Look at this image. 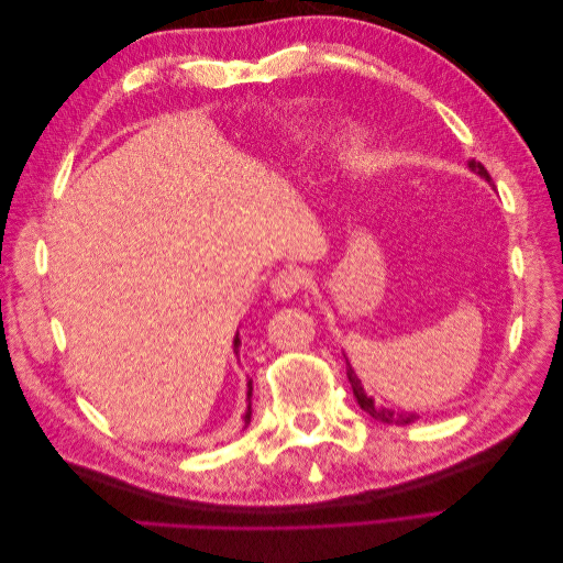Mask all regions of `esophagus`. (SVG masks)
Segmentation results:
<instances>
[{
  "mask_svg": "<svg viewBox=\"0 0 563 563\" xmlns=\"http://www.w3.org/2000/svg\"><path fill=\"white\" fill-rule=\"evenodd\" d=\"M302 284H305V277L300 275V272H294V269L279 272V275L272 279V296L282 298V300L294 298L296 294H300Z\"/></svg>",
  "mask_w": 563,
  "mask_h": 563,
  "instance_id": "34e87169",
  "label": "esophagus"
}]
</instances>
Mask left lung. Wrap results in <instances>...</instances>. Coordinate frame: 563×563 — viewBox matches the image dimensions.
Masks as SVG:
<instances>
[{"label":"left lung","mask_w":563,"mask_h":563,"mask_svg":"<svg viewBox=\"0 0 563 563\" xmlns=\"http://www.w3.org/2000/svg\"><path fill=\"white\" fill-rule=\"evenodd\" d=\"M467 166H470V172H472V174L482 176L484 180H488V183H490V176H488L486 168L482 166V162L470 159V162H467ZM345 360H347V356H345ZM347 380H350V385H352V391H354V397H356V404H360V406H362V411H366L371 418H376V420L387 422V424H411V422H416V420H418V416H416V413H399V411L395 413V411H391V408L376 406V401H373V397H368V395H366V389H364L362 380L356 378V373H354V368H352V364H350V362H347Z\"/></svg>","instance_id":"left-lung-1"}]
</instances>
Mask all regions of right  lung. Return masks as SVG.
Returning <instances> with one entry per match:
<instances>
[{
  "mask_svg": "<svg viewBox=\"0 0 563 563\" xmlns=\"http://www.w3.org/2000/svg\"><path fill=\"white\" fill-rule=\"evenodd\" d=\"M232 345H234V354L240 352V345H242V340H240V333H234V340H232ZM246 413H244V430L249 428V422H251V395H253V380H249L246 383Z\"/></svg>",
  "mask_w": 563,
  "mask_h": 563,
  "instance_id": "right-lung-1",
  "label": "right lung"
}]
</instances>
